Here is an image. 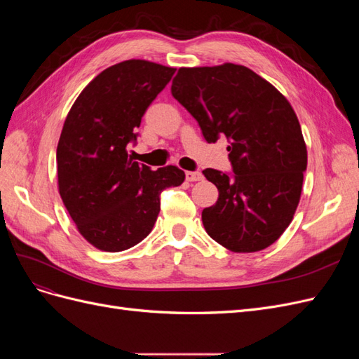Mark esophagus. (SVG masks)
<instances>
[{
  "label": "esophagus",
  "instance_id": "esophagus-1",
  "mask_svg": "<svg viewBox=\"0 0 359 359\" xmlns=\"http://www.w3.org/2000/svg\"><path fill=\"white\" fill-rule=\"evenodd\" d=\"M186 180L190 181V182L201 181V180H203V175H202L201 172H191V170H189V172H186Z\"/></svg>",
  "mask_w": 359,
  "mask_h": 359
}]
</instances>
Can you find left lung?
<instances>
[{
	"mask_svg": "<svg viewBox=\"0 0 359 359\" xmlns=\"http://www.w3.org/2000/svg\"><path fill=\"white\" fill-rule=\"evenodd\" d=\"M170 93L208 144L229 140L233 175L205 169L219 199L202 211L206 233L235 253L274 244L301 199L307 147L298 116L274 85L240 64L181 67Z\"/></svg>",
	"mask_w": 359,
	"mask_h": 359,
	"instance_id": "8db88e82",
	"label": "left lung"
}]
</instances>
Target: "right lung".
Instances as JSON below:
<instances>
[{
	"label": "right lung",
	"instance_id": "obj_1",
	"mask_svg": "<svg viewBox=\"0 0 359 359\" xmlns=\"http://www.w3.org/2000/svg\"><path fill=\"white\" fill-rule=\"evenodd\" d=\"M177 69L145 60L107 67L85 86L57 147L58 191L79 233L102 252L139 244L153 231L160 193L178 187L177 166L153 170L127 153L147 107Z\"/></svg>",
	"mask_w": 359,
	"mask_h": 359
}]
</instances>
